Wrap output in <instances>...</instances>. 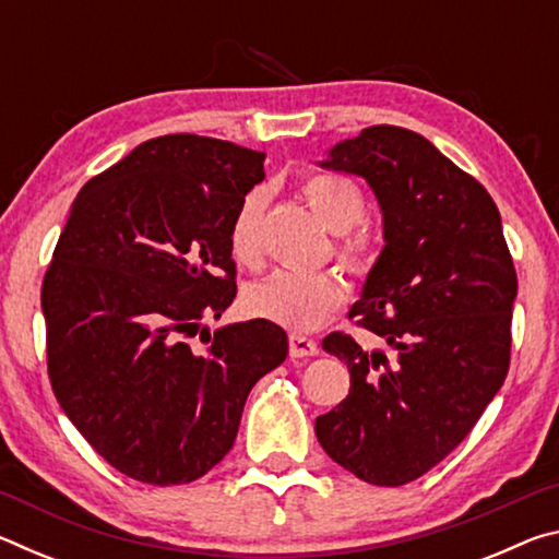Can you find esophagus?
<instances>
[{
	"mask_svg": "<svg viewBox=\"0 0 559 559\" xmlns=\"http://www.w3.org/2000/svg\"><path fill=\"white\" fill-rule=\"evenodd\" d=\"M288 353L290 357H316L318 355V343L306 335L293 333L288 337Z\"/></svg>",
	"mask_w": 559,
	"mask_h": 559,
	"instance_id": "34e87169",
	"label": "esophagus"
}]
</instances>
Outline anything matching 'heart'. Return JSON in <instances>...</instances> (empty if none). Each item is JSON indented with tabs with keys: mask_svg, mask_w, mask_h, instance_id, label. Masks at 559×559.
Masks as SVG:
<instances>
[{
	"mask_svg": "<svg viewBox=\"0 0 559 559\" xmlns=\"http://www.w3.org/2000/svg\"><path fill=\"white\" fill-rule=\"evenodd\" d=\"M302 197L313 214L330 231L343 234L340 259L355 273L372 266V241L362 231H353L365 216V194L353 179L333 173H316L302 179ZM266 189H253L241 200L229 226L231 257L243 266H257L263 251V212ZM345 288L330 273L276 271L257 283L246 296L253 316L266 318L290 330H316L343 306Z\"/></svg>",
	"mask_w": 559,
	"mask_h": 559,
	"instance_id": "obj_1",
	"label": "heart"
}]
</instances>
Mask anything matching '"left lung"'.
I'll return each mask as SVG.
<instances>
[{
    "label": "left lung",
    "mask_w": 559,
    "mask_h": 559,
    "mask_svg": "<svg viewBox=\"0 0 559 559\" xmlns=\"http://www.w3.org/2000/svg\"><path fill=\"white\" fill-rule=\"evenodd\" d=\"M320 165L365 177L380 202L384 249L349 318L390 349L323 340L345 359L349 394L318 416L316 437L357 478L404 486L447 459L503 386L515 266L486 187L419 132L365 128Z\"/></svg>",
    "instance_id": "obj_1"
}]
</instances>
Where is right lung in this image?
<instances>
[{"label": "right lung", "instance_id": "obj_1", "mask_svg": "<svg viewBox=\"0 0 559 559\" xmlns=\"http://www.w3.org/2000/svg\"><path fill=\"white\" fill-rule=\"evenodd\" d=\"M263 159L187 132L147 140L86 182L53 249L41 286L53 394L140 484L214 468L251 386L288 355L271 320L202 328L236 298L229 226ZM197 332L206 348L191 345Z\"/></svg>", "mask_w": 559, "mask_h": 559}]
</instances>
